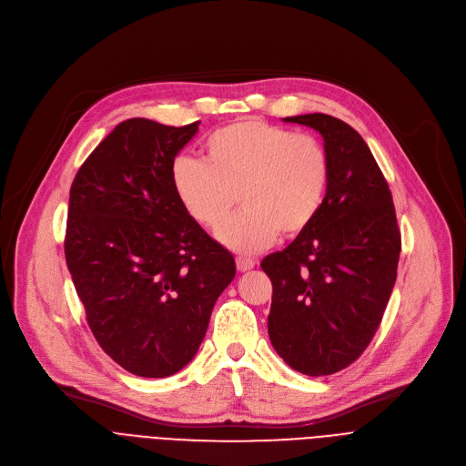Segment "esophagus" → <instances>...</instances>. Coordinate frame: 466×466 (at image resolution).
I'll return each instance as SVG.
<instances>
[{"label": "esophagus", "instance_id": "1", "mask_svg": "<svg viewBox=\"0 0 466 466\" xmlns=\"http://www.w3.org/2000/svg\"><path fill=\"white\" fill-rule=\"evenodd\" d=\"M255 260L252 258H243V257H238L236 258V268H238V271H248V269H252L255 268Z\"/></svg>", "mask_w": 466, "mask_h": 466}]
</instances>
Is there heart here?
<instances>
[{
	"label": "heart",
	"instance_id": "obj_1",
	"mask_svg": "<svg viewBox=\"0 0 466 466\" xmlns=\"http://www.w3.org/2000/svg\"><path fill=\"white\" fill-rule=\"evenodd\" d=\"M330 178L325 147L262 118L223 126L204 143V161L177 157L173 189L186 214L218 230L239 198L243 209L221 230L219 241L238 252H258L279 232L303 234L319 216Z\"/></svg>",
	"mask_w": 466,
	"mask_h": 466
}]
</instances>
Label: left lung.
Masks as SVG:
<instances>
[{"label":"left lung","mask_w":466,"mask_h":466,"mask_svg":"<svg viewBox=\"0 0 466 466\" xmlns=\"http://www.w3.org/2000/svg\"><path fill=\"white\" fill-rule=\"evenodd\" d=\"M284 120L323 136L330 178L310 228L260 264L273 284L268 330L289 368L319 377L370 346L396 282L401 232L390 187L359 132L323 113Z\"/></svg>","instance_id":"8db88e82"}]
</instances>
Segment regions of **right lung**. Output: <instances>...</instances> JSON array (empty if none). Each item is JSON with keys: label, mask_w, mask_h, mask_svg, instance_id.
Returning a JSON list of instances; mask_svg holds the SVG:
<instances>
[{"label": "right lung", "mask_w": 466, "mask_h": 466, "mask_svg": "<svg viewBox=\"0 0 466 466\" xmlns=\"http://www.w3.org/2000/svg\"><path fill=\"white\" fill-rule=\"evenodd\" d=\"M198 124L124 120L70 187L65 258L77 298L100 348L139 377H168L195 357L236 275L234 257L186 214L171 182Z\"/></svg>", "instance_id": "obj_1"}]
</instances>
